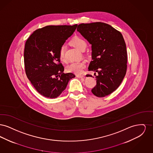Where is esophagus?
<instances>
[{"label": "esophagus", "mask_w": 153, "mask_h": 153, "mask_svg": "<svg viewBox=\"0 0 153 153\" xmlns=\"http://www.w3.org/2000/svg\"><path fill=\"white\" fill-rule=\"evenodd\" d=\"M76 77H77L78 78H81V79H84L85 77L83 76V75H79V74H77L76 75Z\"/></svg>", "instance_id": "esophagus-1"}]
</instances>
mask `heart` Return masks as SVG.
<instances>
[{
  "label": "heart",
  "instance_id": "heart-1",
  "mask_svg": "<svg viewBox=\"0 0 153 153\" xmlns=\"http://www.w3.org/2000/svg\"><path fill=\"white\" fill-rule=\"evenodd\" d=\"M70 44L74 48L77 49L80 51L82 50H85L87 44L86 41L82 38L79 36H74L71 41H70ZM59 58L61 61L65 62L66 59L65 57V47L62 46L59 50ZM86 66V62L84 61H76L72 62L69 65L66 66V69L68 72L74 73L77 74H82L84 68Z\"/></svg>",
  "mask_w": 153,
  "mask_h": 153
}]
</instances>
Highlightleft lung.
<instances>
[{"label": "left lung", "mask_w": 153, "mask_h": 153, "mask_svg": "<svg viewBox=\"0 0 153 153\" xmlns=\"http://www.w3.org/2000/svg\"><path fill=\"white\" fill-rule=\"evenodd\" d=\"M77 30L92 45V61L88 70L98 75L95 73L96 85L91 92L99 97L109 95L119 87L126 73L127 53L123 36L102 22L81 23Z\"/></svg>", "instance_id": "1"}]
</instances>
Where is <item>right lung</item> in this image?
I'll return each mask as SVG.
<instances>
[{"label": "right lung", "mask_w": 153, "mask_h": 153, "mask_svg": "<svg viewBox=\"0 0 153 153\" xmlns=\"http://www.w3.org/2000/svg\"><path fill=\"white\" fill-rule=\"evenodd\" d=\"M77 25L47 26L34 31L27 39L24 50L25 72L36 91L54 99L65 89L72 73H64L59 50L72 35Z\"/></svg>", "instance_id": "obj_1"}]
</instances>
